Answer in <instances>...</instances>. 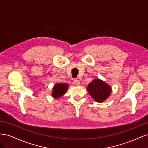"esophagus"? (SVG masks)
I'll use <instances>...</instances> for the list:
<instances>
[{
    "instance_id": "obj_1",
    "label": "esophagus",
    "mask_w": 148,
    "mask_h": 148,
    "mask_svg": "<svg viewBox=\"0 0 148 148\" xmlns=\"http://www.w3.org/2000/svg\"><path fill=\"white\" fill-rule=\"evenodd\" d=\"M74 83H75V84H76V85H80V82H79V80L78 79H77V78H76V79H74Z\"/></svg>"
}]
</instances>
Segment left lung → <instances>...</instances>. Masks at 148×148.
<instances>
[{"instance_id":"1","label":"left lung","mask_w":148,"mask_h":148,"mask_svg":"<svg viewBox=\"0 0 148 148\" xmlns=\"http://www.w3.org/2000/svg\"><path fill=\"white\" fill-rule=\"evenodd\" d=\"M87 90L94 100L97 102H102L110 96L112 88L103 80L96 78L88 84Z\"/></svg>"}]
</instances>
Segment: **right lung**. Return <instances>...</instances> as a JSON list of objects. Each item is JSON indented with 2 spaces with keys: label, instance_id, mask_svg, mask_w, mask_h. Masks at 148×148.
I'll list each match as a JSON object with an SVG mask.
<instances>
[{
  "label": "right lung",
  "instance_id": "obj_1",
  "mask_svg": "<svg viewBox=\"0 0 148 148\" xmlns=\"http://www.w3.org/2000/svg\"><path fill=\"white\" fill-rule=\"evenodd\" d=\"M69 84L64 83H58L53 85L52 96L54 99H59L63 96L69 88Z\"/></svg>",
  "mask_w": 148,
  "mask_h": 148
}]
</instances>
